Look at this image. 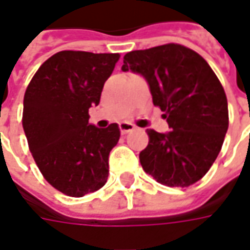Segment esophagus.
Returning <instances> with one entry per match:
<instances>
[{
    "label": "esophagus",
    "mask_w": 250,
    "mask_h": 250,
    "mask_svg": "<svg viewBox=\"0 0 250 250\" xmlns=\"http://www.w3.org/2000/svg\"><path fill=\"white\" fill-rule=\"evenodd\" d=\"M133 129H135V125H132L129 122H121L120 124V130L122 135H125L128 132H132Z\"/></svg>",
    "instance_id": "esophagus-1"
}]
</instances>
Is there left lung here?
<instances>
[{
	"mask_svg": "<svg viewBox=\"0 0 250 250\" xmlns=\"http://www.w3.org/2000/svg\"><path fill=\"white\" fill-rule=\"evenodd\" d=\"M122 71L146 79L153 104L164 111L171 129H147L149 145L139 154L143 169L167 187L185 188L202 179L228 129L226 91L206 60L171 43L125 54Z\"/></svg>",
	"mask_w": 250,
	"mask_h": 250,
	"instance_id": "left-lung-1",
	"label": "left lung"
}]
</instances>
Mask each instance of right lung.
I'll return each instance as SVG.
<instances>
[{
  "instance_id": "obj_1",
  "label": "right lung",
  "mask_w": 250,
  "mask_h": 250,
  "mask_svg": "<svg viewBox=\"0 0 250 250\" xmlns=\"http://www.w3.org/2000/svg\"><path fill=\"white\" fill-rule=\"evenodd\" d=\"M120 54L60 51L34 73L23 99V130L45 181L72 197L103 188L108 156L121 136L117 124H89Z\"/></svg>"
}]
</instances>
